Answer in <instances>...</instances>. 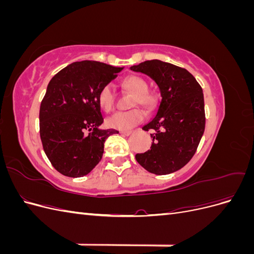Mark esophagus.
<instances>
[{
    "instance_id": "obj_1",
    "label": "esophagus",
    "mask_w": 254,
    "mask_h": 254,
    "mask_svg": "<svg viewBox=\"0 0 254 254\" xmlns=\"http://www.w3.org/2000/svg\"><path fill=\"white\" fill-rule=\"evenodd\" d=\"M120 132H121V134L126 135V136H128V135H130V134L132 133L131 130H122V131H120Z\"/></svg>"
}]
</instances>
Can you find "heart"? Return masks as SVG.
I'll list each match as a JSON object with an SVG mask.
<instances>
[{"label": "heart", "instance_id": "heart-1", "mask_svg": "<svg viewBox=\"0 0 254 254\" xmlns=\"http://www.w3.org/2000/svg\"><path fill=\"white\" fill-rule=\"evenodd\" d=\"M122 87L130 93L134 94L133 106L140 104L146 109H151L155 105L156 98L148 93V83L144 78L136 75L127 76L122 80ZM114 91L110 83L106 84L97 94V103L99 108L106 112H110L114 107ZM144 113L140 109H133L130 111H119L112 114L106 121L108 127L119 130H128L143 121Z\"/></svg>", "mask_w": 254, "mask_h": 254}]
</instances>
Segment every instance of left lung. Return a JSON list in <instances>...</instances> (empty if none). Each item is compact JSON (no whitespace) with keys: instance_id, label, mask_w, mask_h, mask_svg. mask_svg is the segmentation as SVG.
Returning <instances> with one entry per match:
<instances>
[{"instance_id":"obj_1","label":"left lung","mask_w":254,"mask_h":254,"mask_svg":"<svg viewBox=\"0 0 254 254\" xmlns=\"http://www.w3.org/2000/svg\"><path fill=\"white\" fill-rule=\"evenodd\" d=\"M130 70L149 76L161 94L155 117L143 126L146 131L155 130L150 134L151 147L136 153L135 160L156 175L179 171L194 156L204 132L202 89L186 68L158 59L132 65Z\"/></svg>"}]
</instances>
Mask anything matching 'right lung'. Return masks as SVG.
Masks as SVG:
<instances>
[{
    "instance_id": "1",
    "label": "right lung",
    "mask_w": 254,
    "mask_h": 254,
    "mask_svg": "<svg viewBox=\"0 0 254 254\" xmlns=\"http://www.w3.org/2000/svg\"><path fill=\"white\" fill-rule=\"evenodd\" d=\"M123 68L76 61L49 82L39 112L40 137L45 155L60 174L71 178L88 175L101 161L107 137L119 133L99 128L104 119L97 94Z\"/></svg>"
}]
</instances>
